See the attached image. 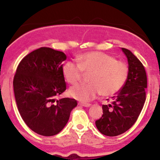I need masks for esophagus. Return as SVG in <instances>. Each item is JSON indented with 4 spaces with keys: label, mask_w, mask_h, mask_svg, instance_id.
I'll use <instances>...</instances> for the list:
<instances>
[{
    "label": "esophagus",
    "mask_w": 160,
    "mask_h": 160,
    "mask_svg": "<svg viewBox=\"0 0 160 160\" xmlns=\"http://www.w3.org/2000/svg\"><path fill=\"white\" fill-rule=\"evenodd\" d=\"M80 106H82V107H86V108H89L90 107L91 104H89V103H79Z\"/></svg>",
    "instance_id": "1"
}]
</instances>
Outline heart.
Instances as JSON below:
<instances>
[{
  "mask_svg": "<svg viewBox=\"0 0 160 160\" xmlns=\"http://www.w3.org/2000/svg\"><path fill=\"white\" fill-rule=\"evenodd\" d=\"M78 63L68 61L62 66V74L68 82L76 84L81 80L83 74H89V84H80L69 89L73 98L89 102L102 94L109 97L120 92L128 75L126 63L102 52H89L77 57Z\"/></svg>",
  "mask_w": 160,
  "mask_h": 160,
  "instance_id": "1",
  "label": "heart"
}]
</instances>
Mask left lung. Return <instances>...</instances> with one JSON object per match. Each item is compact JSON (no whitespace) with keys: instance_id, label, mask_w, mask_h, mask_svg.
Here are the masks:
<instances>
[{"instance_id":"obj_1","label":"left lung","mask_w":160,"mask_h":160,"mask_svg":"<svg viewBox=\"0 0 160 160\" xmlns=\"http://www.w3.org/2000/svg\"><path fill=\"white\" fill-rule=\"evenodd\" d=\"M122 50L128 59L127 80L117 95L112 97V104L102 105V117L95 121L98 131L111 137L124 133L135 124L146 100L148 81L144 65L131 51L125 48Z\"/></svg>"}]
</instances>
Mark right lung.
Segmentation results:
<instances>
[{
    "label": "right lung",
    "mask_w": 160,
    "mask_h": 160,
    "mask_svg": "<svg viewBox=\"0 0 160 160\" xmlns=\"http://www.w3.org/2000/svg\"><path fill=\"white\" fill-rule=\"evenodd\" d=\"M63 52L40 47L22 59L13 79L16 104L22 118L34 132L52 136L63 129L75 99L56 98L66 90L62 74Z\"/></svg>",
    "instance_id": "obj_1"
}]
</instances>
